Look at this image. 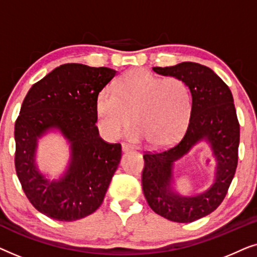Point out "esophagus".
I'll return each mask as SVG.
<instances>
[{
    "label": "esophagus",
    "instance_id": "obj_1",
    "mask_svg": "<svg viewBox=\"0 0 257 257\" xmlns=\"http://www.w3.org/2000/svg\"><path fill=\"white\" fill-rule=\"evenodd\" d=\"M121 150H122V152H130V151H132V147L130 146L128 144L122 143L121 144Z\"/></svg>",
    "mask_w": 257,
    "mask_h": 257
}]
</instances>
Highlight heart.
Instances as JSON below:
<instances>
[{
    "label": "heart",
    "mask_w": 257,
    "mask_h": 257,
    "mask_svg": "<svg viewBox=\"0 0 257 257\" xmlns=\"http://www.w3.org/2000/svg\"><path fill=\"white\" fill-rule=\"evenodd\" d=\"M98 125L107 138L115 139L133 122L135 140L167 146L180 138L192 112V94L178 77L161 78L145 69L124 73L114 92L101 90L96 99Z\"/></svg>",
    "instance_id": "b5f03b06"
}]
</instances>
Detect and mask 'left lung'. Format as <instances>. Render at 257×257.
<instances>
[{
  "mask_svg": "<svg viewBox=\"0 0 257 257\" xmlns=\"http://www.w3.org/2000/svg\"><path fill=\"white\" fill-rule=\"evenodd\" d=\"M159 75L178 77L192 93V112L182 138L166 150L144 153L143 191L151 208L174 222H193L214 212L223 201L237 167L240 124L229 87L212 69L184 62L154 66ZM201 139L211 143L218 161L216 182L208 191L184 198L170 191L171 166Z\"/></svg>",
  "mask_w": 257,
  "mask_h": 257,
  "instance_id": "8db88e82",
  "label": "left lung"
}]
</instances>
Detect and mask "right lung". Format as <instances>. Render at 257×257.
<instances>
[{
  "instance_id": "add662e5",
  "label": "right lung",
  "mask_w": 257,
  "mask_h": 257,
  "mask_svg": "<svg viewBox=\"0 0 257 257\" xmlns=\"http://www.w3.org/2000/svg\"><path fill=\"white\" fill-rule=\"evenodd\" d=\"M115 70L68 63L35 83L15 122V170L31 205L57 221L83 219L103 202L121 158L120 144L99 137L98 93ZM58 128L72 143L73 159L64 178L49 183L34 166L37 138Z\"/></svg>"
}]
</instances>
